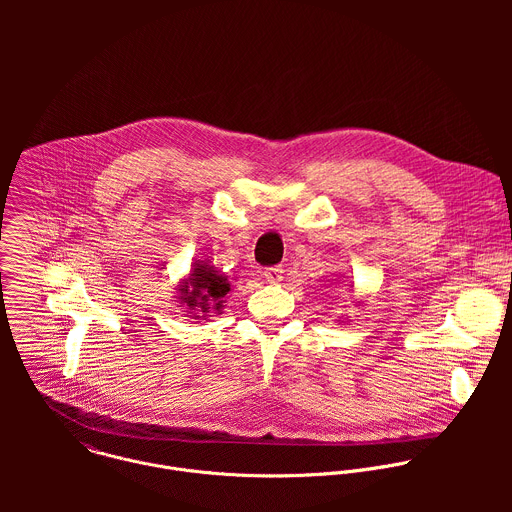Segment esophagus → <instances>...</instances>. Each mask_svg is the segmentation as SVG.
Returning <instances> with one entry per match:
<instances>
[{"label": "esophagus", "mask_w": 512, "mask_h": 512, "mask_svg": "<svg viewBox=\"0 0 512 512\" xmlns=\"http://www.w3.org/2000/svg\"><path fill=\"white\" fill-rule=\"evenodd\" d=\"M264 278L266 282L270 284H280L284 280V270L280 266H272V268H266L264 270Z\"/></svg>", "instance_id": "34e87169"}]
</instances>
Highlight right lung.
I'll list each match as a JSON object with an SVG mask.
<instances>
[{
  "instance_id": "add662e5",
  "label": "right lung",
  "mask_w": 512,
  "mask_h": 512,
  "mask_svg": "<svg viewBox=\"0 0 512 512\" xmlns=\"http://www.w3.org/2000/svg\"><path fill=\"white\" fill-rule=\"evenodd\" d=\"M230 292V278L219 272L211 262L197 260L185 280L179 282V307L193 319H207L209 313H222L226 293Z\"/></svg>"
}]
</instances>
